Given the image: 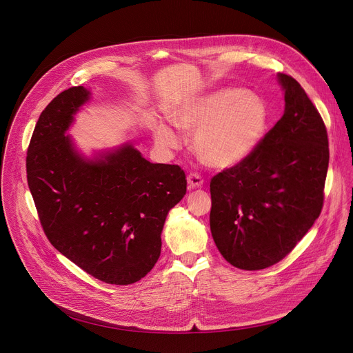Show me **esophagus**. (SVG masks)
<instances>
[{
    "instance_id": "1",
    "label": "esophagus",
    "mask_w": 353,
    "mask_h": 353,
    "mask_svg": "<svg viewBox=\"0 0 353 353\" xmlns=\"http://www.w3.org/2000/svg\"><path fill=\"white\" fill-rule=\"evenodd\" d=\"M187 183H188V188L190 190H195V188H201L204 185V180L201 179V176L192 173L187 177Z\"/></svg>"
}]
</instances>
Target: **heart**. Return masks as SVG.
Here are the masks:
<instances>
[{
  "label": "heart",
  "mask_w": 353,
  "mask_h": 353,
  "mask_svg": "<svg viewBox=\"0 0 353 353\" xmlns=\"http://www.w3.org/2000/svg\"><path fill=\"white\" fill-rule=\"evenodd\" d=\"M172 123L192 134L195 155L211 169L226 170L253 155L267 135L270 110L265 100L243 88H219L184 100L170 112ZM157 143L163 149L180 145L174 128L158 121Z\"/></svg>",
  "instance_id": "heart-1"
}]
</instances>
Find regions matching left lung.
Wrapping results in <instances>:
<instances>
[{"instance_id": "left-lung-1", "label": "left lung", "mask_w": 353, "mask_h": 353, "mask_svg": "<svg viewBox=\"0 0 353 353\" xmlns=\"http://www.w3.org/2000/svg\"><path fill=\"white\" fill-rule=\"evenodd\" d=\"M285 112L247 161L211 181L210 225L223 259L247 271L268 268L320 216L330 150L324 121L305 89L276 75Z\"/></svg>"}]
</instances>
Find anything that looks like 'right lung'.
Here are the masks:
<instances>
[{
	"label": "right lung",
	"instance_id": "1",
	"mask_svg": "<svg viewBox=\"0 0 353 353\" xmlns=\"http://www.w3.org/2000/svg\"><path fill=\"white\" fill-rule=\"evenodd\" d=\"M89 100V89L74 86L43 110L28 149V184L63 256L96 279L130 285L157 264L187 180L177 165L150 163L130 142L83 155L68 131Z\"/></svg>",
	"mask_w": 353,
	"mask_h": 353
}]
</instances>
